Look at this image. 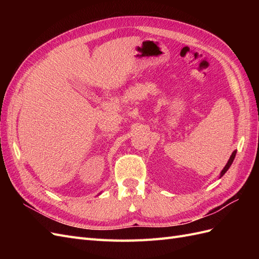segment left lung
<instances>
[{"label":"left lung","instance_id":"1","mask_svg":"<svg viewBox=\"0 0 259 259\" xmlns=\"http://www.w3.org/2000/svg\"><path fill=\"white\" fill-rule=\"evenodd\" d=\"M236 154H237V150H234L233 152H232V154H231V156H230V159L228 160V162H227V164H226V166L224 167V169L221 171V177H223L224 175H225V173L227 170L229 169V167L231 166V164H232V162H233V160H234V158H236Z\"/></svg>","mask_w":259,"mask_h":259}]
</instances>
